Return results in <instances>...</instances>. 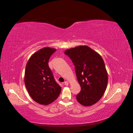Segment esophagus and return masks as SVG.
Returning <instances> with one entry per match:
<instances>
[{
  "label": "esophagus",
  "mask_w": 133,
  "mask_h": 133,
  "mask_svg": "<svg viewBox=\"0 0 133 133\" xmlns=\"http://www.w3.org/2000/svg\"><path fill=\"white\" fill-rule=\"evenodd\" d=\"M64 84L65 85H69V82H68L67 81H66V82H64Z\"/></svg>",
  "instance_id": "1"
}]
</instances>
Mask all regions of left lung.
<instances>
[{
  "label": "left lung",
  "instance_id": "left-lung-1",
  "mask_svg": "<svg viewBox=\"0 0 133 133\" xmlns=\"http://www.w3.org/2000/svg\"><path fill=\"white\" fill-rule=\"evenodd\" d=\"M67 55L75 65L77 79L81 91L76 96L79 103L85 107L93 105L105 91L108 76L101 55L86 45L67 49Z\"/></svg>",
  "mask_w": 133,
  "mask_h": 133
}]
</instances>
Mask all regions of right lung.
<instances>
[{
  "instance_id": "right-lung-1",
  "label": "right lung",
  "mask_w": 133,
  "mask_h": 133,
  "mask_svg": "<svg viewBox=\"0 0 133 133\" xmlns=\"http://www.w3.org/2000/svg\"><path fill=\"white\" fill-rule=\"evenodd\" d=\"M55 51L49 47L39 49L30 57L25 71V85L30 96L45 105L56 100L61 92L48 65L49 58Z\"/></svg>"
}]
</instances>
